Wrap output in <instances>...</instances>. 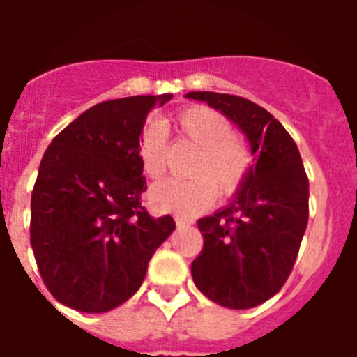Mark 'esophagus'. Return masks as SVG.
Segmentation results:
<instances>
[{
  "label": "esophagus",
  "mask_w": 357,
  "mask_h": 357,
  "mask_svg": "<svg viewBox=\"0 0 357 357\" xmlns=\"http://www.w3.org/2000/svg\"><path fill=\"white\" fill-rule=\"evenodd\" d=\"M175 223L178 227H185V225H191L193 220L191 218H185V216H175Z\"/></svg>",
  "instance_id": "34e87169"
}]
</instances>
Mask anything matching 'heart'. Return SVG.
Listing matches in <instances>:
<instances>
[{
	"instance_id": "obj_1",
	"label": "heart",
	"mask_w": 357,
	"mask_h": 357,
	"mask_svg": "<svg viewBox=\"0 0 357 357\" xmlns=\"http://www.w3.org/2000/svg\"><path fill=\"white\" fill-rule=\"evenodd\" d=\"M172 125L181 139L198 146L193 178H169L150 189V206L160 213L195 216L214 204L218 191L223 198L239 193L254 168V153L241 135L232 132L229 118L206 105H185L173 114ZM144 175L160 178L168 162V139L159 123L141 132L137 144Z\"/></svg>"
}]
</instances>
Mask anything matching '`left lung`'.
<instances>
[{"label": "left lung", "mask_w": 357, "mask_h": 357, "mask_svg": "<svg viewBox=\"0 0 357 357\" xmlns=\"http://www.w3.org/2000/svg\"><path fill=\"white\" fill-rule=\"evenodd\" d=\"M188 98L222 110L255 155L248 181L229 207L198 220L204 248L191 264L209 301L250 309L275 295L293 270L309 218V181L295 141L266 109L236 94Z\"/></svg>", "instance_id": "obj_1"}]
</instances>
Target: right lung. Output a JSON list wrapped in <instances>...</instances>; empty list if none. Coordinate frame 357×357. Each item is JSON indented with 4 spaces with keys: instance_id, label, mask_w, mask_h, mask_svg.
Returning a JSON list of instances; mask_svg holds the SVG:
<instances>
[{
    "instance_id": "obj_1",
    "label": "right lung",
    "mask_w": 357,
    "mask_h": 357,
    "mask_svg": "<svg viewBox=\"0 0 357 357\" xmlns=\"http://www.w3.org/2000/svg\"><path fill=\"white\" fill-rule=\"evenodd\" d=\"M173 94L109 100L85 110L44 151L31 191L30 243L61 304L105 313L134 295L151 255L175 229L141 206L137 144L151 107Z\"/></svg>"
}]
</instances>
